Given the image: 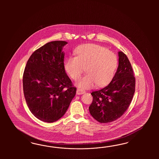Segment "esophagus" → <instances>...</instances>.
<instances>
[{"mask_svg":"<svg viewBox=\"0 0 159 159\" xmlns=\"http://www.w3.org/2000/svg\"><path fill=\"white\" fill-rule=\"evenodd\" d=\"M84 93H85V91L83 90L80 89H77L76 93H77V94H78V95L83 94H84Z\"/></svg>","mask_w":159,"mask_h":159,"instance_id":"esophagus-1","label":"esophagus"}]
</instances>
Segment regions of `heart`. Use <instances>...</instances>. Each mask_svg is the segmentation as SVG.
Listing matches in <instances>:
<instances>
[{
    "instance_id": "heart-1",
    "label": "heart",
    "mask_w": 159,
    "mask_h": 159,
    "mask_svg": "<svg viewBox=\"0 0 159 159\" xmlns=\"http://www.w3.org/2000/svg\"><path fill=\"white\" fill-rule=\"evenodd\" d=\"M75 53V57H70L65 61L64 68L74 80L79 79L85 68L87 75L77 82L79 87L87 89L96 84L103 86L114 77L118 63L115 53L96 44L80 45Z\"/></svg>"
}]
</instances>
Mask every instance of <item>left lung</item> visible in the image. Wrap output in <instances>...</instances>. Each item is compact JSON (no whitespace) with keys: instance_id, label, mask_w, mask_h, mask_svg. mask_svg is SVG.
<instances>
[{"instance_id":"8db88e82","label":"left lung","mask_w":159,"mask_h":159,"mask_svg":"<svg viewBox=\"0 0 159 159\" xmlns=\"http://www.w3.org/2000/svg\"><path fill=\"white\" fill-rule=\"evenodd\" d=\"M118 66L111 82L91 93L93 98L89 111L100 123L111 122L120 118L134 95L135 77L131 64L123 52H118Z\"/></svg>"}]
</instances>
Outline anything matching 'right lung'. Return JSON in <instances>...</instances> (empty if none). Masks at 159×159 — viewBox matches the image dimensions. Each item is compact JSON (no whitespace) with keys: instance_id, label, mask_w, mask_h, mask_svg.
Wrapping results in <instances>:
<instances>
[{"instance_id":"1","label":"right lung","mask_w":159,"mask_h":159,"mask_svg":"<svg viewBox=\"0 0 159 159\" xmlns=\"http://www.w3.org/2000/svg\"><path fill=\"white\" fill-rule=\"evenodd\" d=\"M63 41L49 42L35 51L27 62L23 83L29 110L48 123L62 118L76 93L64 68Z\"/></svg>"}]
</instances>
